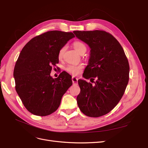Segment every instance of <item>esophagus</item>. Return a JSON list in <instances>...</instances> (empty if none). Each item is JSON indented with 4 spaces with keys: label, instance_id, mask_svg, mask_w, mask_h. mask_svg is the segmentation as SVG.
Returning a JSON list of instances; mask_svg holds the SVG:
<instances>
[{
    "label": "esophagus",
    "instance_id": "1",
    "mask_svg": "<svg viewBox=\"0 0 148 148\" xmlns=\"http://www.w3.org/2000/svg\"><path fill=\"white\" fill-rule=\"evenodd\" d=\"M72 81H73V83L74 84H77V82H78V79L77 77H74V76H73L72 77Z\"/></svg>",
    "mask_w": 148,
    "mask_h": 148
}]
</instances>
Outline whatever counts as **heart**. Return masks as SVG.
I'll return each mask as SVG.
<instances>
[{
  "label": "heart",
  "mask_w": 148,
  "mask_h": 148,
  "mask_svg": "<svg viewBox=\"0 0 148 148\" xmlns=\"http://www.w3.org/2000/svg\"><path fill=\"white\" fill-rule=\"evenodd\" d=\"M73 46L75 51L79 53H81L84 51H86V47L85 44L80 41H76L73 42ZM65 50V47H63L60 49L58 52V58H62L63 53ZM84 68V65L82 64H69L65 68V70L67 71L68 73L73 74V75H77L80 74L82 71V69Z\"/></svg>",
  "instance_id": "1"
}]
</instances>
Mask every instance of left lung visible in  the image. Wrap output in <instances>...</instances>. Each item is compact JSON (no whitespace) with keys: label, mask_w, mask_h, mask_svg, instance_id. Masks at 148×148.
<instances>
[{"label":"left lung","mask_w":148,"mask_h":148,"mask_svg":"<svg viewBox=\"0 0 148 148\" xmlns=\"http://www.w3.org/2000/svg\"><path fill=\"white\" fill-rule=\"evenodd\" d=\"M73 32L91 48L89 64L83 76L95 83L78 80L80 92L77 97V104L85 115L100 117L112 111L124 93L129 79L128 60L121 45L110 33Z\"/></svg>","instance_id":"1"}]
</instances>
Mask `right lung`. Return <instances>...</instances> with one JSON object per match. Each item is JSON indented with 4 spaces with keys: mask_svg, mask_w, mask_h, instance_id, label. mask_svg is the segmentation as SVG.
I'll return each mask as SVG.
<instances>
[{
    "mask_svg": "<svg viewBox=\"0 0 148 148\" xmlns=\"http://www.w3.org/2000/svg\"><path fill=\"white\" fill-rule=\"evenodd\" d=\"M74 36L72 32L49 31L33 38L22 49L13 72L15 89L27 110L35 115L56 112L72 85L71 75L65 71L55 79L50 74L59 62L60 49Z\"/></svg>",
    "mask_w": 148,
    "mask_h": 148,
    "instance_id": "right-lung-1",
    "label": "right lung"
}]
</instances>
